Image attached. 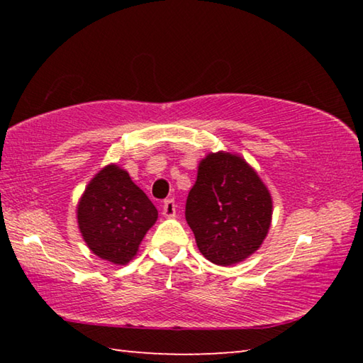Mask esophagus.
Returning <instances> with one entry per match:
<instances>
[{
	"label": "esophagus",
	"instance_id": "esophagus-1",
	"mask_svg": "<svg viewBox=\"0 0 363 363\" xmlns=\"http://www.w3.org/2000/svg\"><path fill=\"white\" fill-rule=\"evenodd\" d=\"M162 214H163L164 218H174L176 216V203H174V200H167V201H164Z\"/></svg>",
	"mask_w": 363,
	"mask_h": 363
}]
</instances>
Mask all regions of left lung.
<instances>
[{
  "label": "left lung",
  "instance_id": "left-lung-1",
  "mask_svg": "<svg viewBox=\"0 0 363 363\" xmlns=\"http://www.w3.org/2000/svg\"><path fill=\"white\" fill-rule=\"evenodd\" d=\"M186 219L200 253L218 266H232L262 245L272 220V199L242 157L208 153L189 192Z\"/></svg>",
  "mask_w": 363,
  "mask_h": 363
}]
</instances>
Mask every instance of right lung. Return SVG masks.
Returning a JSON list of instances; mask_svg holds the SVG:
<instances>
[{"label": "right lung", "mask_w": 363, "mask_h": 363, "mask_svg": "<svg viewBox=\"0 0 363 363\" xmlns=\"http://www.w3.org/2000/svg\"><path fill=\"white\" fill-rule=\"evenodd\" d=\"M77 218L88 248L101 259L125 266L136 256L158 211L125 169L108 164L88 184Z\"/></svg>", "instance_id": "1"}]
</instances>
